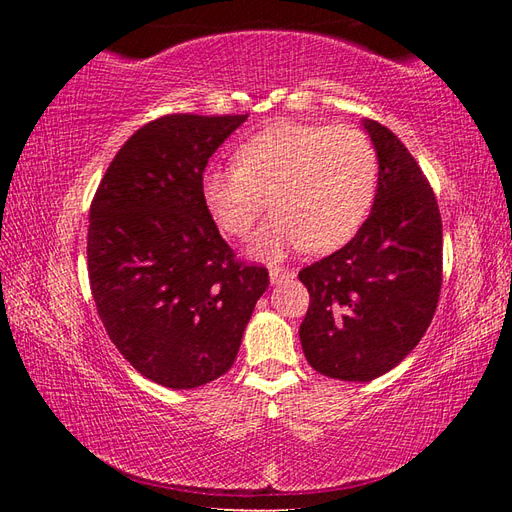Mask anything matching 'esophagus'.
I'll list each match as a JSON object with an SVG mask.
<instances>
[{
  "label": "esophagus",
  "mask_w": 512,
  "mask_h": 512,
  "mask_svg": "<svg viewBox=\"0 0 512 512\" xmlns=\"http://www.w3.org/2000/svg\"><path fill=\"white\" fill-rule=\"evenodd\" d=\"M295 273H290V270L284 268H270V284H281V281L292 279Z\"/></svg>",
  "instance_id": "obj_1"
}]
</instances>
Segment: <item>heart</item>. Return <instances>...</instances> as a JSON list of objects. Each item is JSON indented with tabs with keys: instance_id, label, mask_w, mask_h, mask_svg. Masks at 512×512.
I'll return each instance as SVG.
<instances>
[{
	"instance_id": "obj_1",
	"label": "heart",
	"mask_w": 512,
	"mask_h": 512,
	"mask_svg": "<svg viewBox=\"0 0 512 512\" xmlns=\"http://www.w3.org/2000/svg\"><path fill=\"white\" fill-rule=\"evenodd\" d=\"M376 151L356 127L279 123L250 136L233 167H206L200 180L204 209L220 231L244 237L266 209L248 253L281 259L306 246L328 253L350 239L372 206Z\"/></svg>"
}]
</instances>
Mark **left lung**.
<instances>
[{"label":"left lung","mask_w":512,"mask_h":512,"mask_svg":"<svg viewBox=\"0 0 512 512\" xmlns=\"http://www.w3.org/2000/svg\"><path fill=\"white\" fill-rule=\"evenodd\" d=\"M378 160L372 213L336 253L303 268L310 308L299 336L319 374L369 383L427 332L442 286V220L418 162L376 121L361 123Z\"/></svg>","instance_id":"1"}]
</instances>
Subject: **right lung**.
I'll list each match as a JSON object with an SVG mask.
<instances>
[{
  "label": "right lung",
  "mask_w": 512,
  "mask_h": 512,
  "mask_svg": "<svg viewBox=\"0 0 512 512\" xmlns=\"http://www.w3.org/2000/svg\"><path fill=\"white\" fill-rule=\"evenodd\" d=\"M242 116L169 114L127 140L96 189L88 270L96 310L129 365L169 389L231 369L268 270L242 266L200 195Z\"/></svg>",
  "instance_id": "right-lung-1"
}]
</instances>
